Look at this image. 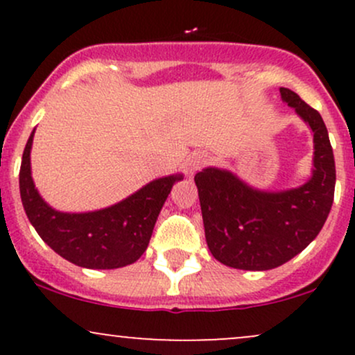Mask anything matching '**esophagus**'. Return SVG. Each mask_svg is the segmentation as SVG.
<instances>
[{"instance_id": "obj_1", "label": "esophagus", "mask_w": 355, "mask_h": 355, "mask_svg": "<svg viewBox=\"0 0 355 355\" xmlns=\"http://www.w3.org/2000/svg\"><path fill=\"white\" fill-rule=\"evenodd\" d=\"M207 164H209V155L198 152L191 155V158L189 160V164H187V166H189L190 173H195L197 170H202Z\"/></svg>"}]
</instances>
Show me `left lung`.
<instances>
[{"label": "left lung", "instance_id": "8db88e82", "mask_svg": "<svg viewBox=\"0 0 355 355\" xmlns=\"http://www.w3.org/2000/svg\"><path fill=\"white\" fill-rule=\"evenodd\" d=\"M313 132V173L299 189L260 191L227 170L195 175L205 239L218 262L242 270H268L294 259L317 237L334 202L336 162L320 113L297 93L280 88Z\"/></svg>", "mask_w": 355, "mask_h": 355}]
</instances>
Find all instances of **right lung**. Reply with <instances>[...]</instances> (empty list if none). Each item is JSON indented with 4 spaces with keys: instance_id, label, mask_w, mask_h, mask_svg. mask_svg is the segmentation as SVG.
<instances>
[{
    "instance_id": "add662e5",
    "label": "right lung",
    "mask_w": 355,
    "mask_h": 355,
    "mask_svg": "<svg viewBox=\"0 0 355 355\" xmlns=\"http://www.w3.org/2000/svg\"><path fill=\"white\" fill-rule=\"evenodd\" d=\"M33 133L23 152L19 193L24 211L40 237L56 254L80 267L118 268L137 262L148 247L155 222L173 183L182 180V175L150 182L108 209L63 214L48 207L35 189L30 166Z\"/></svg>"
}]
</instances>
